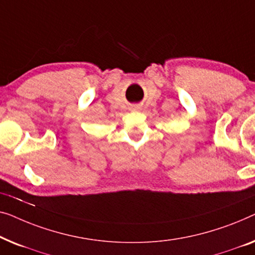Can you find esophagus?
Segmentation results:
<instances>
[{
	"instance_id": "34e87169",
	"label": "esophagus",
	"mask_w": 255,
	"mask_h": 255,
	"mask_svg": "<svg viewBox=\"0 0 255 255\" xmlns=\"http://www.w3.org/2000/svg\"><path fill=\"white\" fill-rule=\"evenodd\" d=\"M130 110H131V111H134V112H137V111H139V106H137V105H134V106H131V107H130Z\"/></svg>"
}]
</instances>
